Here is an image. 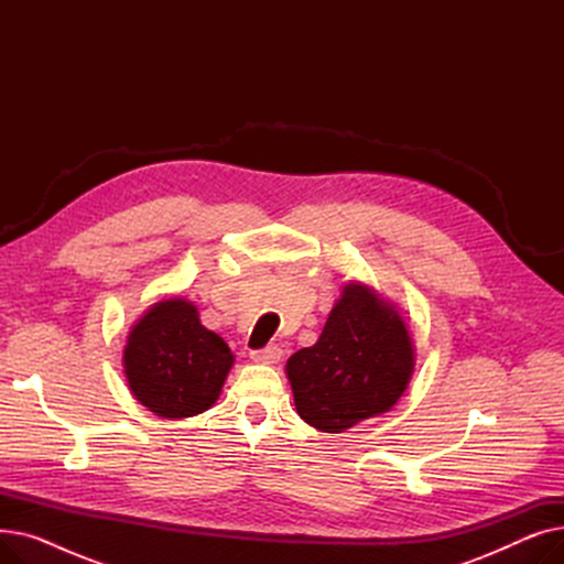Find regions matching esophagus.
<instances>
[{"label":"esophagus","instance_id":"esophagus-1","mask_svg":"<svg viewBox=\"0 0 564 564\" xmlns=\"http://www.w3.org/2000/svg\"><path fill=\"white\" fill-rule=\"evenodd\" d=\"M281 354H283V349L281 347H276V345H267V347H262V349H251L249 351V357H251V361H256V364H276L279 359H281Z\"/></svg>","mask_w":564,"mask_h":564}]
</instances>
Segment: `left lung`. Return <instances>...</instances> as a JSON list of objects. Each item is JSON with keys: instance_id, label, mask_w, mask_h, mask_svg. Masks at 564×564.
I'll return each instance as SVG.
<instances>
[{"instance_id": "obj_1", "label": "left lung", "mask_w": 564, "mask_h": 564, "mask_svg": "<svg viewBox=\"0 0 564 564\" xmlns=\"http://www.w3.org/2000/svg\"><path fill=\"white\" fill-rule=\"evenodd\" d=\"M413 343L398 308L347 283L313 347L285 364L294 406L319 432H345L389 411L413 372Z\"/></svg>"}]
</instances>
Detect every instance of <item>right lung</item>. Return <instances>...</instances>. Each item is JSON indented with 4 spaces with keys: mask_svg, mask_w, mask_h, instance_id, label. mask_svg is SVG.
<instances>
[{
    "mask_svg": "<svg viewBox=\"0 0 564 564\" xmlns=\"http://www.w3.org/2000/svg\"><path fill=\"white\" fill-rule=\"evenodd\" d=\"M232 361L230 347L203 327L187 300H164L148 308L123 349L132 395L169 421L210 409Z\"/></svg>",
    "mask_w": 564,
    "mask_h": 564,
    "instance_id": "obj_1",
    "label": "right lung"
}]
</instances>
